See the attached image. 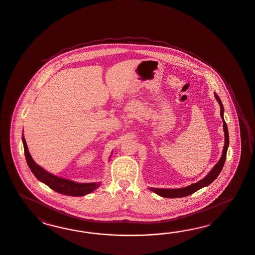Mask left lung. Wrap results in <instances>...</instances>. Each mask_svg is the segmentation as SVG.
Instances as JSON below:
<instances>
[{
	"instance_id": "8db88e82",
	"label": "left lung",
	"mask_w": 255,
	"mask_h": 255,
	"mask_svg": "<svg viewBox=\"0 0 255 255\" xmlns=\"http://www.w3.org/2000/svg\"><path fill=\"white\" fill-rule=\"evenodd\" d=\"M215 98L218 101L220 107H221V117L223 119L224 122V150H223V154L220 159V161L217 162L216 165L212 168V170L209 172V174L203 178L199 180L196 183H193L190 186H187L185 188H180V189H156V188H149L150 191H152L153 193H157L159 195H161L162 197H166V198H177V197H184V196H188L192 193H195L196 191H198L201 188L208 186L212 183L217 177L219 176V174L221 173V171L224 167V162L226 160V153H227V148H228V145H229V134H228V128L226 123L224 122V106L222 104V101L219 98V96L217 95L216 93H214Z\"/></svg>"
}]
</instances>
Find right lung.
Here are the masks:
<instances>
[{
  "label": "right lung",
  "mask_w": 255,
  "mask_h": 255,
  "mask_svg": "<svg viewBox=\"0 0 255 255\" xmlns=\"http://www.w3.org/2000/svg\"><path fill=\"white\" fill-rule=\"evenodd\" d=\"M22 142H23L24 153L27 163L30 167L32 174L35 176L40 181L44 182L46 185L54 190L57 193H62L65 195L71 196H83L85 194L92 193L95 189H97L100 183H77L75 181H72L69 179L60 178L54 176L47 171L39 166L36 162L33 161L31 154L29 152V149L26 144V140L22 135Z\"/></svg>",
  "instance_id": "add662e5"
}]
</instances>
